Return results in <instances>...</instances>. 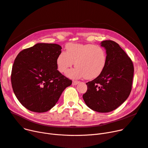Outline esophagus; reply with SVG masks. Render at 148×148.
Here are the masks:
<instances>
[{
    "instance_id": "esophagus-1",
    "label": "esophagus",
    "mask_w": 148,
    "mask_h": 148,
    "mask_svg": "<svg viewBox=\"0 0 148 148\" xmlns=\"http://www.w3.org/2000/svg\"><path fill=\"white\" fill-rule=\"evenodd\" d=\"M78 83H79V82L78 81H73V85H74V86L77 85Z\"/></svg>"
}]
</instances>
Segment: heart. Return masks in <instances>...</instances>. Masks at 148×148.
<instances>
[{
    "instance_id": "b5f03b06",
    "label": "heart",
    "mask_w": 148,
    "mask_h": 148,
    "mask_svg": "<svg viewBox=\"0 0 148 148\" xmlns=\"http://www.w3.org/2000/svg\"><path fill=\"white\" fill-rule=\"evenodd\" d=\"M107 62L105 49L92 44L68 43L66 52H61L56 58L58 71L65 73L75 62V67L66 72L71 78L92 80L99 76L103 72Z\"/></svg>"
}]
</instances>
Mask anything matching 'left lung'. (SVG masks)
Returning a JSON list of instances; mask_svg holds the SVG:
<instances>
[{
  "instance_id": "obj_1",
  "label": "left lung",
  "mask_w": 148,
  "mask_h": 148,
  "mask_svg": "<svg viewBox=\"0 0 148 148\" xmlns=\"http://www.w3.org/2000/svg\"><path fill=\"white\" fill-rule=\"evenodd\" d=\"M101 44L106 50V64L99 76L86 83L87 90L83 98L92 110L109 112L120 106L130 95L134 66L119 44L112 40H104Z\"/></svg>"
}]
</instances>
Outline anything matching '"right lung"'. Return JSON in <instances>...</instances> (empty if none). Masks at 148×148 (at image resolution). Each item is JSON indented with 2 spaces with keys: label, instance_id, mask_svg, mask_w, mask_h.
Returning <instances> with one entry per match:
<instances>
[{
  "label": "right lung",
  "instance_id": "obj_1",
  "mask_svg": "<svg viewBox=\"0 0 148 148\" xmlns=\"http://www.w3.org/2000/svg\"><path fill=\"white\" fill-rule=\"evenodd\" d=\"M61 46L37 43L18 53L11 73L13 91L27 110L45 112L52 108L72 81L57 70Z\"/></svg>",
  "mask_w": 148,
  "mask_h": 148
}]
</instances>
